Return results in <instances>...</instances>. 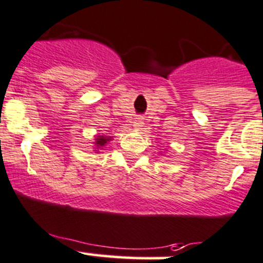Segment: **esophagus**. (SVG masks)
I'll list each match as a JSON object with an SVG mask.
<instances>
[{
    "mask_svg": "<svg viewBox=\"0 0 263 263\" xmlns=\"http://www.w3.org/2000/svg\"><path fill=\"white\" fill-rule=\"evenodd\" d=\"M142 124H143V122H142L141 117H137V119L133 121V126L134 127H141Z\"/></svg>",
    "mask_w": 263,
    "mask_h": 263,
    "instance_id": "1",
    "label": "esophagus"
}]
</instances>
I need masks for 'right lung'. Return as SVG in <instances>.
Returning <instances> with one entry per match:
<instances>
[{"label":"right lung","instance_id":"add662e5","mask_svg":"<svg viewBox=\"0 0 263 263\" xmlns=\"http://www.w3.org/2000/svg\"><path fill=\"white\" fill-rule=\"evenodd\" d=\"M108 141H110V138H105V137H99V138H96V146L102 147V146H104V144L107 143Z\"/></svg>","mask_w":263,"mask_h":263}]
</instances>
